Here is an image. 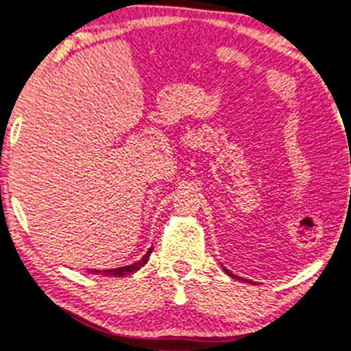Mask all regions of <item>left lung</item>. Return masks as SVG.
Masks as SVG:
<instances>
[{
	"label": "left lung",
	"mask_w": 351,
	"mask_h": 351,
	"mask_svg": "<svg viewBox=\"0 0 351 351\" xmlns=\"http://www.w3.org/2000/svg\"><path fill=\"white\" fill-rule=\"evenodd\" d=\"M226 273H227V274H229V276H232V278H238V276H234V274L230 273V271H229V269H226Z\"/></svg>",
	"instance_id": "1"
}]
</instances>
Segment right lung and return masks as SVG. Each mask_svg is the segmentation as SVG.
Instances as JSON below:
<instances>
[{
	"instance_id": "right-lung-1",
	"label": "right lung",
	"mask_w": 351,
	"mask_h": 351,
	"mask_svg": "<svg viewBox=\"0 0 351 351\" xmlns=\"http://www.w3.org/2000/svg\"><path fill=\"white\" fill-rule=\"evenodd\" d=\"M152 250L154 248H150V250L147 252V254L143 255V257H141V261H138V262H134V264H131V266H124V267H117V269H106V271H97V269H87V271H90V273H94V274H105V276H125V274H131V273H134V271H138L140 269V267H143L145 264H147V261H148V257H150V254H152Z\"/></svg>"
}]
</instances>
